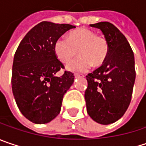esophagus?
I'll return each instance as SVG.
<instances>
[{
	"label": "esophagus",
	"instance_id": "esophagus-1",
	"mask_svg": "<svg viewBox=\"0 0 146 146\" xmlns=\"http://www.w3.org/2000/svg\"><path fill=\"white\" fill-rule=\"evenodd\" d=\"M75 77H84V75L76 73V74H75Z\"/></svg>",
	"mask_w": 146,
	"mask_h": 146
}]
</instances>
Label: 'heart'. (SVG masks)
<instances>
[{"label": "heart", "mask_w": 146, "mask_h": 146, "mask_svg": "<svg viewBox=\"0 0 146 146\" xmlns=\"http://www.w3.org/2000/svg\"><path fill=\"white\" fill-rule=\"evenodd\" d=\"M78 57L71 60L67 69L71 71H86L92 66L103 65L109 55V43L103 36L88 28H80L61 36L56 41L55 52L63 63H68L77 54Z\"/></svg>", "instance_id": "heart-1"}]
</instances>
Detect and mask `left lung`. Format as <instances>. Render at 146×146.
<instances>
[{
    "label": "left lung",
    "instance_id": "obj_1",
    "mask_svg": "<svg viewBox=\"0 0 146 146\" xmlns=\"http://www.w3.org/2000/svg\"><path fill=\"white\" fill-rule=\"evenodd\" d=\"M90 26L100 29L108 40L109 55L102 66L86 76V110L95 121L108 125L121 118L130 106L135 57L128 40L113 24L103 21Z\"/></svg>",
    "mask_w": 146,
    "mask_h": 146
}]
</instances>
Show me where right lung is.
Returning <instances> with one entry per match:
<instances>
[{
    "label": "right lung",
    "instance_id": "add662e5",
    "mask_svg": "<svg viewBox=\"0 0 146 146\" xmlns=\"http://www.w3.org/2000/svg\"><path fill=\"white\" fill-rule=\"evenodd\" d=\"M76 26L42 21L34 26L17 47L12 66L11 86L16 105L26 119L46 124L60 111L64 95L74 82L73 73L65 70L57 59L55 44Z\"/></svg>",
    "mask_w": 146,
    "mask_h": 146
}]
</instances>
